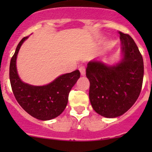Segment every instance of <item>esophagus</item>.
I'll list each match as a JSON object with an SVG mask.
<instances>
[{
    "label": "esophagus",
    "mask_w": 152,
    "mask_h": 152,
    "mask_svg": "<svg viewBox=\"0 0 152 152\" xmlns=\"http://www.w3.org/2000/svg\"><path fill=\"white\" fill-rule=\"evenodd\" d=\"M79 71H80V75L81 76H84L86 74V70H85V68H84V66H81L79 68Z\"/></svg>",
    "instance_id": "esophagus-1"
}]
</instances>
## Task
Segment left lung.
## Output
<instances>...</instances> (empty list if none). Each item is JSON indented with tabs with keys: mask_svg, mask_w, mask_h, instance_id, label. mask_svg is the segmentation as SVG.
Instances as JSON below:
<instances>
[{
	"mask_svg": "<svg viewBox=\"0 0 152 152\" xmlns=\"http://www.w3.org/2000/svg\"><path fill=\"white\" fill-rule=\"evenodd\" d=\"M120 59L108 64L94 59L87 65L89 98L95 112L106 118H116L128 111L140 94L144 64L134 40L119 32Z\"/></svg>",
	"mask_w": 152,
	"mask_h": 152,
	"instance_id": "obj_1",
	"label": "left lung"
}]
</instances>
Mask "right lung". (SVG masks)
<instances>
[{"instance_id":"1","label":"right lung","mask_w":152,"mask_h":152,"mask_svg":"<svg viewBox=\"0 0 152 152\" xmlns=\"http://www.w3.org/2000/svg\"><path fill=\"white\" fill-rule=\"evenodd\" d=\"M29 36L17 45L10 60V80L16 100L24 110L40 120H50L58 116L68 104L70 91L80 77L78 70L59 75L49 84L35 86L23 82L17 72V58L21 45Z\"/></svg>"}]
</instances>
